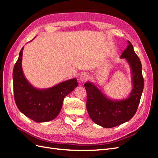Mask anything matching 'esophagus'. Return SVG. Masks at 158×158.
Segmentation results:
<instances>
[{"label":"esophagus","mask_w":158,"mask_h":158,"mask_svg":"<svg viewBox=\"0 0 158 158\" xmlns=\"http://www.w3.org/2000/svg\"><path fill=\"white\" fill-rule=\"evenodd\" d=\"M88 79V74L86 73H84L82 74H81L80 75L79 80L82 82H84V81L87 80Z\"/></svg>","instance_id":"34e87169"}]
</instances>
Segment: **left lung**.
I'll use <instances>...</instances> for the list:
<instances>
[{"instance_id":"left-lung-1","label":"left lung","mask_w":158,"mask_h":158,"mask_svg":"<svg viewBox=\"0 0 158 158\" xmlns=\"http://www.w3.org/2000/svg\"><path fill=\"white\" fill-rule=\"evenodd\" d=\"M128 44L121 57L127 59L132 69L133 88L130 96L121 101H113L93 84L87 82L84 85L87 92L89 116L95 123L105 128L117 127L132 118L137 111L144 89L141 62L131 43L128 41Z\"/></svg>"}]
</instances>
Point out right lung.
I'll return each instance as SVG.
<instances>
[{
    "label": "right lung",
    "mask_w": 158,
    "mask_h": 158,
    "mask_svg": "<svg viewBox=\"0 0 158 158\" xmlns=\"http://www.w3.org/2000/svg\"><path fill=\"white\" fill-rule=\"evenodd\" d=\"M13 70L14 100L19 110L37 123L52 121L60 113L63 100L75 88L76 78L64 81L51 88L38 89L27 82L22 69V51Z\"/></svg>",
    "instance_id": "right-lung-1"
}]
</instances>
